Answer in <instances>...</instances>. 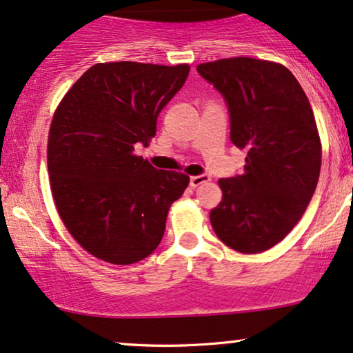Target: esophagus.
I'll list each match as a JSON object with an SVG mask.
<instances>
[{
  "instance_id": "obj_1",
  "label": "esophagus",
  "mask_w": 353,
  "mask_h": 353,
  "mask_svg": "<svg viewBox=\"0 0 353 353\" xmlns=\"http://www.w3.org/2000/svg\"><path fill=\"white\" fill-rule=\"evenodd\" d=\"M210 181L208 174H200V176H192L190 177V187H199L205 184V182Z\"/></svg>"
}]
</instances>
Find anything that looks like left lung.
<instances>
[{
  "label": "left lung",
  "instance_id": "obj_1",
  "mask_svg": "<svg viewBox=\"0 0 353 353\" xmlns=\"http://www.w3.org/2000/svg\"><path fill=\"white\" fill-rule=\"evenodd\" d=\"M223 96L230 138L246 148L243 174L220 179L223 200L210 221L226 246L264 252L296 225L321 171V141L310 101L292 71L238 57L197 66Z\"/></svg>",
  "mask_w": 353,
  "mask_h": 353
}]
</instances>
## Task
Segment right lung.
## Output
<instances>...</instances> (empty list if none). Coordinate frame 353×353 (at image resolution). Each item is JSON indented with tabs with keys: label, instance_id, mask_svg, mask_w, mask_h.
<instances>
[{
	"label": "right lung",
	"instance_id": "right-lung-1",
	"mask_svg": "<svg viewBox=\"0 0 353 353\" xmlns=\"http://www.w3.org/2000/svg\"><path fill=\"white\" fill-rule=\"evenodd\" d=\"M189 65L115 61L91 66L66 92L48 133V176L66 230L89 254L135 264L161 243L169 207L189 176L159 171L148 146L164 105L184 86Z\"/></svg>",
	"mask_w": 353,
	"mask_h": 353
}]
</instances>
